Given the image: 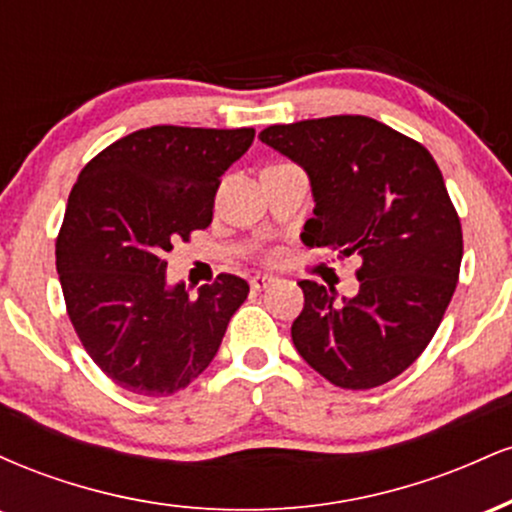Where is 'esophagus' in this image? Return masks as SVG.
<instances>
[{"label": "esophagus", "instance_id": "esophagus-1", "mask_svg": "<svg viewBox=\"0 0 512 512\" xmlns=\"http://www.w3.org/2000/svg\"><path fill=\"white\" fill-rule=\"evenodd\" d=\"M274 276H267V274H255L250 279V289L252 291H264L267 289V286H272L274 284Z\"/></svg>", "mask_w": 512, "mask_h": 512}]
</instances>
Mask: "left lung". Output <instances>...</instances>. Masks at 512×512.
<instances>
[{
	"mask_svg": "<svg viewBox=\"0 0 512 512\" xmlns=\"http://www.w3.org/2000/svg\"><path fill=\"white\" fill-rule=\"evenodd\" d=\"M260 139L305 170L313 219L303 243L358 257V293L298 281V354L332 385L370 390L404 373L436 334L455 293L462 226L433 156L363 115L262 129Z\"/></svg>",
	"mask_w": 512,
	"mask_h": 512,
	"instance_id": "obj_1",
	"label": "left lung"
}]
</instances>
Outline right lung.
<instances>
[{
	"label": "right lung",
	"instance_id": "right-lung-1",
	"mask_svg": "<svg viewBox=\"0 0 512 512\" xmlns=\"http://www.w3.org/2000/svg\"><path fill=\"white\" fill-rule=\"evenodd\" d=\"M252 139V127L139 129L72 187L55 250L69 320L93 363L134 395L168 397L199 378L248 298L233 274L197 296L170 286L163 255L209 226L221 175Z\"/></svg>",
	"mask_w": 512,
	"mask_h": 512
}]
</instances>
